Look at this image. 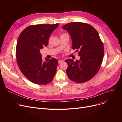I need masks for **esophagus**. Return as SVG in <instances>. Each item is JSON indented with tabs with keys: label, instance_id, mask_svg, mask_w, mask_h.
<instances>
[{
	"label": "esophagus",
	"instance_id": "34e87169",
	"mask_svg": "<svg viewBox=\"0 0 122 122\" xmlns=\"http://www.w3.org/2000/svg\"><path fill=\"white\" fill-rule=\"evenodd\" d=\"M63 62V60H58V63H59V64H60V63H62Z\"/></svg>",
	"mask_w": 122,
	"mask_h": 122
}]
</instances>
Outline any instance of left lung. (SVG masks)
<instances>
[{
    "mask_svg": "<svg viewBox=\"0 0 122 122\" xmlns=\"http://www.w3.org/2000/svg\"><path fill=\"white\" fill-rule=\"evenodd\" d=\"M71 37L72 48L79 50V60H65L68 64L67 75L71 81L84 83L93 78L98 72L104 53L103 43L92 25L73 22L63 25Z\"/></svg>",
    "mask_w": 122,
    "mask_h": 122,
    "instance_id": "8db88e82",
    "label": "left lung"
}]
</instances>
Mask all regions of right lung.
<instances>
[{"label":"right lung","mask_w":122,"mask_h":122,"mask_svg":"<svg viewBox=\"0 0 122 122\" xmlns=\"http://www.w3.org/2000/svg\"><path fill=\"white\" fill-rule=\"evenodd\" d=\"M59 25L42 24L30 25L18 37L16 49L18 67L26 78L35 84H48L55 75L58 60L51 58L43 61L40 49L47 46L50 34Z\"/></svg>","instance_id":"1"}]
</instances>
